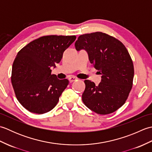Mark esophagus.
<instances>
[{
    "mask_svg": "<svg viewBox=\"0 0 152 152\" xmlns=\"http://www.w3.org/2000/svg\"><path fill=\"white\" fill-rule=\"evenodd\" d=\"M78 80V78H76V77H74V76H70V78H69V82L70 83L71 82H73L74 81H76V80Z\"/></svg>",
    "mask_w": 152,
    "mask_h": 152,
    "instance_id": "34e87169",
    "label": "esophagus"
}]
</instances>
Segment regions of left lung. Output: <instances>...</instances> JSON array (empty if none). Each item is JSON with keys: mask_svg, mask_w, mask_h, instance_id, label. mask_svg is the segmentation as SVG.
Masks as SVG:
<instances>
[{"mask_svg": "<svg viewBox=\"0 0 152 152\" xmlns=\"http://www.w3.org/2000/svg\"><path fill=\"white\" fill-rule=\"evenodd\" d=\"M75 48L88 52L90 63L102 75L99 86L84 81V104L98 114L116 111L124 104L133 86V63L125 46L114 37L96 32L80 36Z\"/></svg>", "mask_w": 152, "mask_h": 152, "instance_id": "left-lung-1", "label": "left lung"}]
</instances>
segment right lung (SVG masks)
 I'll use <instances>...</instances> for the list:
<instances>
[{
	"instance_id": "add662e5",
	"label": "right lung",
	"mask_w": 152,
	"mask_h": 152,
	"mask_svg": "<svg viewBox=\"0 0 152 152\" xmlns=\"http://www.w3.org/2000/svg\"><path fill=\"white\" fill-rule=\"evenodd\" d=\"M76 36L50 35L31 42L18 53L12 71V83L19 103L27 110L42 114L51 110L69 80L51 74Z\"/></svg>"
}]
</instances>
